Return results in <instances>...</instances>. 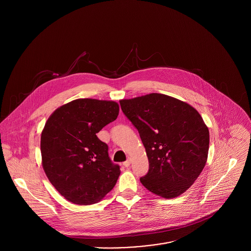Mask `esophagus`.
Wrapping results in <instances>:
<instances>
[{
  "label": "esophagus",
  "mask_w": 251,
  "mask_h": 251,
  "mask_svg": "<svg viewBox=\"0 0 251 251\" xmlns=\"http://www.w3.org/2000/svg\"><path fill=\"white\" fill-rule=\"evenodd\" d=\"M130 163H131V160H130V158H127V159H126V161H125L123 164H124V166H125V167H128V166L130 165Z\"/></svg>",
  "instance_id": "esophagus-1"
}]
</instances>
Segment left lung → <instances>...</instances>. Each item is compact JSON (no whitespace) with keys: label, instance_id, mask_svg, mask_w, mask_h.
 Instances as JSON below:
<instances>
[{"label":"left lung","instance_id":"left-lung-1","mask_svg":"<svg viewBox=\"0 0 251 251\" xmlns=\"http://www.w3.org/2000/svg\"><path fill=\"white\" fill-rule=\"evenodd\" d=\"M120 104L146 149L149 171L141 183L166 199L182 194L208 158L210 134L201 115L186 102L155 93L122 100Z\"/></svg>","mask_w":251,"mask_h":251}]
</instances>
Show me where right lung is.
I'll return each mask as SVG.
<instances>
[{
    "label": "right lung",
    "instance_id": "right-lung-1",
    "mask_svg": "<svg viewBox=\"0 0 251 251\" xmlns=\"http://www.w3.org/2000/svg\"><path fill=\"white\" fill-rule=\"evenodd\" d=\"M119 115L115 101L79 99L56 109L41 132L42 167L50 182L77 205L100 201L115 186L120 166L99 133Z\"/></svg>",
    "mask_w": 251,
    "mask_h": 251
}]
</instances>
